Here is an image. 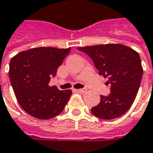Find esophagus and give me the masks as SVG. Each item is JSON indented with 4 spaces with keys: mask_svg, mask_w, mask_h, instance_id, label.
<instances>
[{
    "mask_svg": "<svg viewBox=\"0 0 153 153\" xmlns=\"http://www.w3.org/2000/svg\"><path fill=\"white\" fill-rule=\"evenodd\" d=\"M74 91L77 93H79V94H84L86 92V89H75Z\"/></svg>",
    "mask_w": 153,
    "mask_h": 153,
    "instance_id": "obj_1",
    "label": "esophagus"
}]
</instances>
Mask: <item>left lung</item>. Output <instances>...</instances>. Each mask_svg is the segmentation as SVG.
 Listing matches in <instances>:
<instances>
[{"label": "left lung", "mask_w": 153, "mask_h": 153, "mask_svg": "<svg viewBox=\"0 0 153 153\" xmlns=\"http://www.w3.org/2000/svg\"><path fill=\"white\" fill-rule=\"evenodd\" d=\"M93 59L99 74L107 78L111 93L100 96V102L91 109L103 120H113L125 114L133 103L143 75L139 54L121 44H105L78 48Z\"/></svg>", "instance_id": "1"}]
</instances>
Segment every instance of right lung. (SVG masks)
I'll return each mask as SVG.
<instances>
[{"label":"right lung","mask_w":153,"mask_h":153,"mask_svg":"<svg viewBox=\"0 0 153 153\" xmlns=\"http://www.w3.org/2000/svg\"><path fill=\"white\" fill-rule=\"evenodd\" d=\"M70 51L71 48L41 47L21 52L11 59V85L18 103L29 115L49 120L63 111L72 91H60L48 83Z\"/></svg>","instance_id":"1"}]
</instances>
